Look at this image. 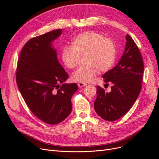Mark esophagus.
<instances>
[{
  "mask_svg": "<svg viewBox=\"0 0 159 159\" xmlns=\"http://www.w3.org/2000/svg\"><path fill=\"white\" fill-rule=\"evenodd\" d=\"M78 85L79 88H82V87H84V86L87 85V84L83 83V82H80V83L78 84Z\"/></svg>",
  "mask_w": 159,
  "mask_h": 159,
  "instance_id": "obj_1",
  "label": "esophagus"
}]
</instances>
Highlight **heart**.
Segmentation results:
<instances>
[{
	"label": "heart",
	"mask_w": 159,
	"mask_h": 159,
	"mask_svg": "<svg viewBox=\"0 0 159 159\" xmlns=\"http://www.w3.org/2000/svg\"><path fill=\"white\" fill-rule=\"evenodd\" d=\"M72 46H65L61 52V60L69 69L77 66L80 56L84 57L85 65L80 67L71 75L73 81L89 82L99 70H109L116 57V47L110 38L93 30L81 32L72 40Z\"/></svg>",
	"instance_id": "1"
}]
</instances>
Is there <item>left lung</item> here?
Wrapping results in <instances>:
<instances>
[{"mask_svg":"<svg viewBox=\"0 0 159 159\" xmlns=\"http://www.w3.org/2000/svg\"><path fill=\"white\" fill-rule=\"evenodd\" d=\"M126 46L116 66L103 75L105 82L111 81V92L97 86L94 109L99 117L108 121L122 117L132 107L141 90L144 64L135 42L126 35Z\"/></svg>","mask_w":159,"mask_h":159,"instance_id":"left-lung-1","label":"left lung"}]
</instances>
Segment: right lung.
I'll list each match as a JSON object with an SVG mask.
<instances>
[{
  "mask_svg": "<svg viewBox=\"0 0 159 159\" xmlns=\"http://www.w3.org/2000/svg\"><path fill=\"white\" fill-rule=\"evenodd\" d=\"M61 29L47 32L28 40L20 52L16 84L32 113L48 124L60 123L72 109L71 98L76 84H64L68 74L59 63L52 42Z\"/></svg>",
  "mask_w": 159,
  "mask_h": 159,
  "instance_id": "right-lung-1",
  "label": "right lung"
}]
</instances>
